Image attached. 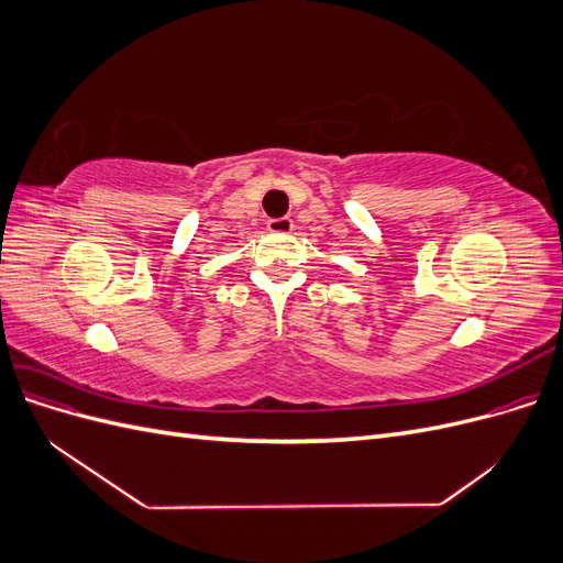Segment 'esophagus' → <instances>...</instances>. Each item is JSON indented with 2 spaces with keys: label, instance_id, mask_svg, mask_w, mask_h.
<instances>
[{
  "label": "esophagus",
  "instance_id": "obj_1",
  "mask_svg": "<svg viewBox=\"0 0 563 563\" xmlns=\"http://www.w3.org/2000/svg\"><path fill=\"white\" fill-rule=\"evenodd\" d=\"M267 230L272 234H291L294 220L291 218H272V220H267Z\"/></svg>",
  "mask_w": 563,
  "mask_h": 563
}]
</instances>
